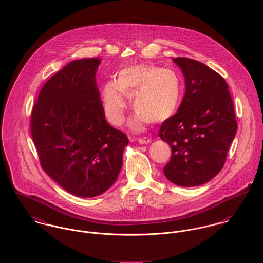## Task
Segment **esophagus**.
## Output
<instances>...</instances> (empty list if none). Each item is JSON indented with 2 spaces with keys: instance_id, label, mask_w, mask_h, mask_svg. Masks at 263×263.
Here are the masks:
<instances>
[{
  "instance_id": "34e87169",
  "label": "esophagus",
  "mask_w": 263,
  "mask_h": 263,
  "mask_svg": "<svg viewBox=\"0 0 263 263\" xmlns=\"http://www.w3.org/2000/svg\"><path fill=\"white\" fill-rule=\"evenodd\" d=\"M138 142H139L140 144H148V143L151 142V140H150L149 138L144 137V138H139V139H138Z\"/></svg>"
}]
</instances>
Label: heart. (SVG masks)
I'll return each instance as SVG.
<instances>
[{
  "mask_svg": "<svg viewBox=\"0 0 263 263\" xmlns=\"http://www.w3.org/2000/svg\"><path fill=\"white\" fill-rule=\"evenodd\" d=\"M135 114L129 121L134 131H142L146 123L163 122L177 112L182 88L174 69L154 64H133L121 68L115 82H107L102 88V107L107 120L120 126L125 120L126 97Z\"/></svg>",
  "mask_w": 263,
  "mask_h": 263,
  "instance_id": "1",
  "label": "heart"
}]
</instances>
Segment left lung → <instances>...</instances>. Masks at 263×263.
<instances>
[{
  "mask_svg": "<svg viewBox=\"0 0 263 263\" xmlns=\"http://www.w3.org/2000/svg\"><path fill=\"white\" fill-rule=\"evenodd\" d=\"M184 77L185 93L175 115L159 130L172 148L163 168L166 178L179 186L204 184L223 168L237 123L225 80L204 63L173 59Z\"/></svg>",
  "mask_w": 263,
  "mask_h": 263,
  "instance_id": "left-lung-1",
  "label": "left lung"
}]
</instances>
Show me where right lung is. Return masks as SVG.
Segmentation results:
<instances>
[{"instance_id":"add662e5","label":"right lung","mask_w":263,"mask_h":263,"mask_svg":"<svg viewBox=\"0 0 263 263\" xmlns=\"http://www.w3.org/2000/svg\"><path fill=\"white\" fill-rule=\"evenodd\" d=\"M101 59L72 60L41 88L31 134L43 171L73 196L92 198L116 181L126 135L107 122L96 82Z\"/></svg>"}]
</instances>
